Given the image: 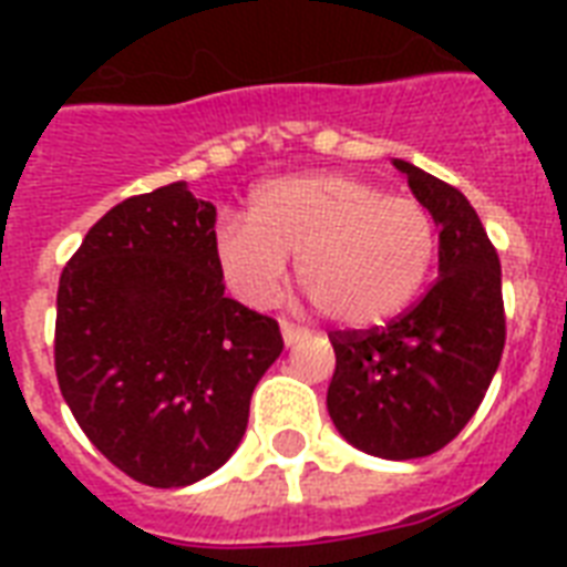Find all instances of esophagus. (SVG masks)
I'll return each mask as SVG.
<instances>
[{
	"instance_id": "34e87169",
	"label": "esophagus",
	"mask_w": 567,
	"mask_h": 567,
	"mask_svg": "<svg viewBox=\"0 0 567 567\" xmlns=\"http://www.w3.org/2000/svg\"><path fill=\"white\" fill-rule=\"evenodd\" d=\"M302 338H306V332H302L300 327H293V323H288V320H282V341H285V347L300 344Z\"/></svg>"
}]
</instances>
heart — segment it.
<instances>
[{
    "label": "heart",
    "mask_w": 567,
    "mask_h": 567,
    "mask_svg": "<svg viewBox=\"0 0 567 567\" xmlns=\"http://www.w3.org/2000/svg\"><path fill=\"white\" fill-rule=\"evenodd\" d=\"M435 229L412 196H391L347 173H300L252 194L247 220L214 231L231 291L267 306L282 291L285 256L315 309L336 327L371 329L412 302L430 274Z\"/></svg>",
    "instance_id": "obj_1"
}]
</instances>
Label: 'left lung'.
Returning <instances> with one entry per match:
<instances>
[{
    "mask_svg": "<svg viewBox=\"0 0 567 567\" xmlns=\"http://www.w3.org/2000/svg\"><path fill=\"white\" fill-rule=\"evenodd\" d=\"M439 226V279L412 311L371 332H336L327 391L336 430L362 453L421 458L456 439L492 385L503 344L501 258L465 194L394 158Z\"/></svg>",
    "mask_w": 567,
    "mask_h": 567,
    "instance_id": "1",
    "label": "left lung"
}]
</instances>
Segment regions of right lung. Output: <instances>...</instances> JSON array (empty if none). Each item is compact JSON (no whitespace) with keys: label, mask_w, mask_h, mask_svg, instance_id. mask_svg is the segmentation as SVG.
I'll return each instance as SVG.
<instances>
[{"label":"right lung","mask_w":567,"mask_h":567,"mask_svg":"<svg viewBox=\"0 0 567 567\" xmlns=\"http://www.w3.org/2000/svg\"><path fill=\"white\" fill-rule=\"evenodd\" d=\"M214 220L188 182L132 196L93 223L58 285L61 394L93 447L153 488L229 462L282 353L276 320L223 297Z\"/></svg>","instance_id":"1"}]
</instances>
